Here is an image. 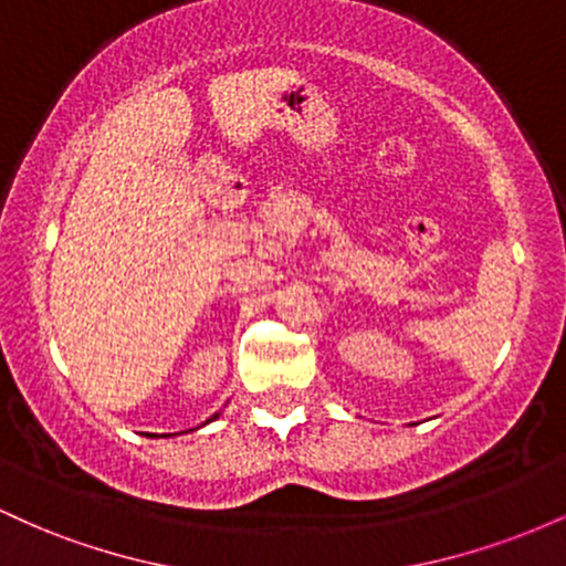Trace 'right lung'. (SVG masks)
I'll list each match as a JSON object with an SVG mask.
<instances>
[{
  "instance_id": "1",
  "label": "right lung",
  "mask_w": 566,
  "mask_h": 566,
  "mask_svg": "<svg viewBox=\"0 0 566 566\" xmlns=\"http://www.w3.org/2000/svg\"><path fill=\"white\" fill-rule=\"evenodd\" d=\"M216 418H218V415H212V418H210V420H216Z\"/></svg>"
}]
</instances>
